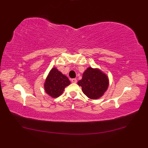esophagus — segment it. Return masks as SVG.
<instances>
[{
	"mask_svg": "<svg viewBox=\"0 0 148 148\" xmlns=\"http://www.w3.org/2000/svg\"><path fill=\"white\" fill-rule=\"evenodd\" d=\"M71 83H77V79H76V78L71 79Z\"/></svg>",
	"mask_w": 148,
	"mask_h": 148,
	"instance_id": "esophagus-1",
	"label": "esophagus"
}]
</instances>
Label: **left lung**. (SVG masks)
<instances>
[{"label":"left lung","instance_id":"left-lung-1","mask_svg":"<svg viewBox=\"0 0 148 148\" xmlns=\"http://www.w3.org/2000/svg\"><path fill=\"white\" fill-rule=\"evenodd\" d=\"M82 91L91 99H97L104 95L108 88V77L99 69L88 68L84 71L82 79L78 82Z\"/></svg>","mask_w":148,"mask_h":148}]
</instances>
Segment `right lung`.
Returning a JSON list of instances; mask_svg holds the SVG:
<instances>
[{"label":"right lung","instance_id":"right-lung-1","mask_svg":"<svg viewBox=\"0 0 148 148\" xmlns=\"http://www.w3.org/2000/svg\"><path fill=\"white\" fill-rule=\"evenodd\" d=\"M70 84L69 79L56 67L52 68L44 83V90L53 98L58 97L63 93L65 88Z\"/></svg>","mask_w":148,"mask_h":148}]
</instances>
